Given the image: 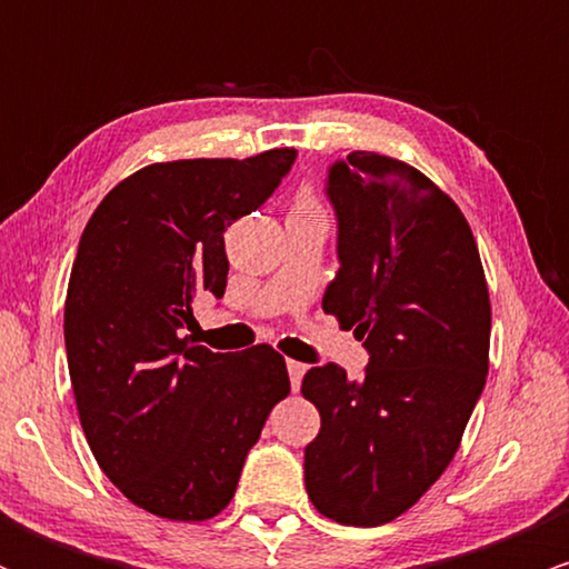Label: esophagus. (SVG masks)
Here are the masks:
<instances>
[{
  "instance_id": "34e87169",
  "label": "esophagus",
  "mask_w": 569,
  "mask_h": 569,
  "mask_svg": "<svg viewBox=\"0 0 569 569\" xmlns=\"http://www.w3.org/2000/svg\"><path fill=\"white\" fill-rule=\"evenodd\" d=\"M286 369H289V380H291V390H299V385H302V377H305V371H307V367L305 363H299V361H286Z\"/></svg>"
}]
</instances>
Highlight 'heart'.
<instances>
[{
	"label": "heart",
	"instance_id": "heart-1",
	"mask_svg": "<svg viewBox=\"0 0 569 569\" xmlns=\"http://www.w3.org/2000/svg\"><path fill=\"white\" fill-rule=\"evenodd\" d=\"M293 211H305V213H321V208H318V202H316V198H312V194H302V198H299V202H297V208H293Z\"/></svg>",
	"mask_w": 569,
	"mask_h": 569
}]
</instances>
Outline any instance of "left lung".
<instances>
[{
    "mask_svg": "<svg viewBox=\"0 0 569 569\" xmlns=\"http://www.w3.org/2000/svg\"><path fill=\"white\" fill-rule=\"evenodd\" d=\"M339 270L323 312L369 352L361 380L312 367L302 396L321 411L305 487L323 516L393 521L447 471L489 369V291L460 208L428 176L375 152L326 173Z\"/></svg>",
    "mask_w": 569,
    "mask_h": 569,
    "instance_id": "obj_1",
    "label": "left lung"
}]
</instances>
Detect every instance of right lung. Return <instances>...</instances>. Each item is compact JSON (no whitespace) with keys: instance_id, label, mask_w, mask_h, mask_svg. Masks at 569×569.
Wrapping results in <instances>:
<instances>
[{"instance_id":"add662e5","label":"right lung","mask_w":569,"mask_h":569,"mask_svg":"<svg viewBox=\"0 0 569 569\" xmlns=\"http://www.w3.org/2000/svg\"><path fill=\"white\" fill-rule=\"evenodd\" d=\"M297 149L176 160L120 181L84 227L63 339L80 422L130 502L173 521L224 511L291 382L270 345L213 352L184 329L224 297V230L276 192Z\"/></svg>"}]
</instances>
